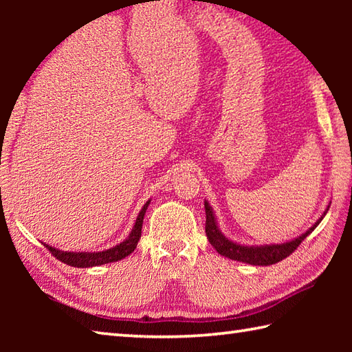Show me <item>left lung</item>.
<instances>
[{
  "instance_id": "left-lung-1",
  "label": "left lung",
  "mask_w": 352,
  "mask_h": 352,
  "mask_svg": "<svg viewBox=\"0 0 352 352\" xmlns=\"http://www.w3.org/2000/svg\"><path fill=\"white\" fill-rule=\"evenodd\" d=\"M327 210H329V205H327L324 212L321 214V217L306 231V233H302L301 236H298L289 242L264 243V245H243V243L228 239V237L220 231L212 206L210 205V201L205 200V212H206L205 231L211 245L216 248V252L219 254L225 256V258L245 262V264H252V265H272L294 253L296 247L300 245V243L305 241L315 228H317L318 223L326 216Z\"/></svg>"
}]
</instances>
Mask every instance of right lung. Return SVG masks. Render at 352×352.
Listing matches in <instances>:
<instances>
[{"instance_id": "1", "label": "right lung", "mask_w": 352, "mask_h": 352, "mask_svg": "<svg viewBox=\"0 0 352 352\" xmlns=\"http://www.w3.org/2000/svg\"><path fill=\"white\" fill-rule=\"evenodd\" d=\"M148 204H151V200H147L144 206L141 208V211L135 220V225L132 231H130V234L127 236V239H124L121 243H118V245L111 247L109 250H102V252H62V250L47 245V243H43V245L50 250V252L54 254L58 261H62L71 267H77V269H88V267H96V265L109 264V262L121 261L132 253L136 248V245H138V241L141 237L142 220H144V214Z\"/></svg>"}]
</instances>
